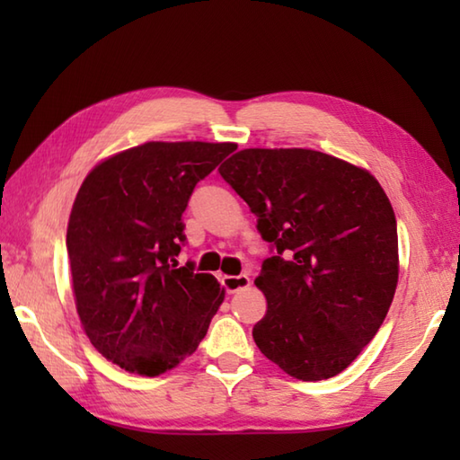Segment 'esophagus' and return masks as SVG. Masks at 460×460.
Returning <instances> with one entry per match:
<instances>
[{
    "mask_svg": "<svg viewBox=\"0 0 460 460\" xmlns=\"http://www.w3.org/2000/svg\"><path fill=\"white\" fill-rule=\"evenodd\" d=\"M223 287L229 295H235L239 290H245L251 285V279L247 275H237V277H223Z\"/></svg>",
    "mask_w": 460,
    "mask_h": 460,
    "instance_id": "34e87169",
    "label": "esophagus"
}]
</instances>
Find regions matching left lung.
Returning <instances> with one entry per match:
<instances>
[{
  "label": "left lung",
  "mask_w": 460,
  "mask_h": 460,
  "mask_svg": "<svg viewBox=\"0 0 460 460\" xmlns=\"http://www.w3.org/2000/svg\"><path fill=\"white\" fill-rule=\"evenodd\" d=\"M277 255L257 288L259 349L302 381L338 376L384 324L397 288L395 213L359 165L308 148H247L219 168Z\"/></svg>",
  "instance_id": "8db88e82"
}]
</instances>
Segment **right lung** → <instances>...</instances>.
<instances>
[{"mask_svg":"<svg viewBox=\"0 0 460 460\" xmlns=\"http://www.w3.org/2000/svg\"><path fill=\"white\" fill-rule=\"evenodd\" d=\"M233 142H146L86 175L66 227L84 334L130 374L162 376L198 349L225 298L213 275L178 267L181 213Z\"/></svg>","mask_w":460,"mask_h":460,"instance_id":"obj_1","label":"right lung"}]
</instances>
